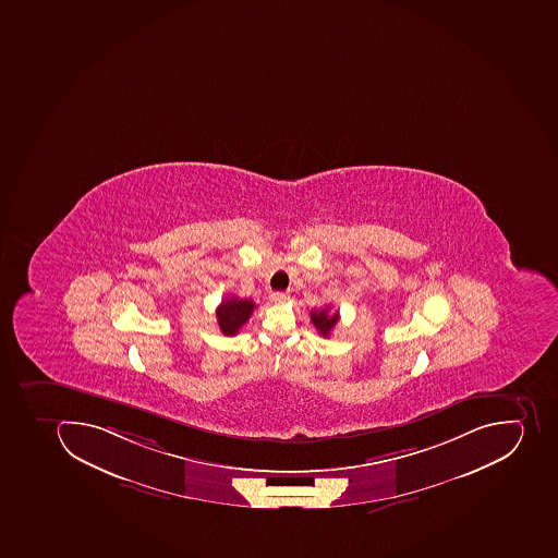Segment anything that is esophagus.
<instances>
[{
  "label": "esophagus",
  "mask_w": 558,
  "mask_h": 558,
  "mask_svg": "<svg viewBox=\"0 0 558 558\" xmlns=\"http://www.w3.org/2000/svg\"><path fill=\"white\" fill-rule=\"evenodd\" d=\"M272 300L276 302V304H284V302L290 300V295L284 293V291H276V293H272Z\"/></svg>",
  "instance_id": "obj_1"
}]
</instances>
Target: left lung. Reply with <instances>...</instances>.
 Segmentation results:
<instances>
[{
	"label": "left lung",
	"instance_id": "1",
	"mask_svg": "<svg viewBox=\"0 0 558 558\" xmlns=\"http://www.w3.org/2000/svg\"><path fill=\"white\" fill-rule=\"evenodd\" d=\"M311 322L323 337H328L337 322H339V313H330V307L322 308V311H311Z\"/></svg>",
	"mask_w": 558,
	"mask_h": 558
}]
</instances>
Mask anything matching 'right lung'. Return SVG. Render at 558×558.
Returning a JSON list of instances; mask_svg holds the SVG:
<instances>
[{
  "label": "right lung",
  "mask_w": 558,
  "mask_h": 558,
  "mask_svg": "<svg viewBox=\"0 0 558 558\" xmlns=\"http://www.w3.org/2000/svg\"><path fill=\"white\" fill-rule=\"evenodd\" d=\"M253 300L236 299L235 295L222 300L221 305L216 308L219 328L225 336H235L236 331L244 327L251 314H253Z\"/></svg>",
  "instance_id": "obj_1"
}]
</instances>
